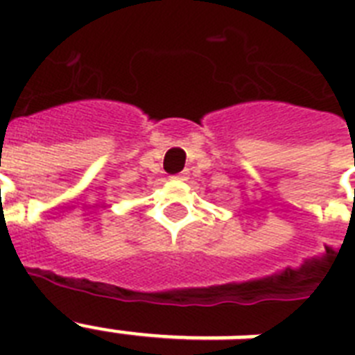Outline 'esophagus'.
<instances>
[{"mask_svg":"<svg viewBox=\"0 0 355 355\" xmlns=\"http://www.w3.org/2000/svg\"><path fill=\"white\" fill-rule=\"evenodd\" d=\"M175 178H177V180H186V178H188V173L186 171L178 173V175H175Z\"/></svg>","mask_w":355,"mask_h":355,"instance_id":"34e87169","label":"esophagus"}]
</instances>
